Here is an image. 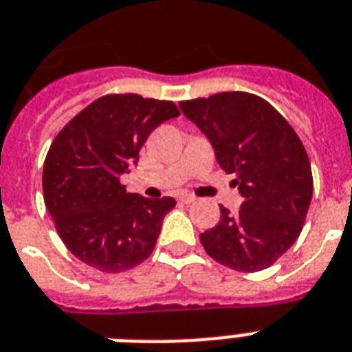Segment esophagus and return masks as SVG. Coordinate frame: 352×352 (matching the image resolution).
I'll return each mask as SVG.
<instances>
[{
	"instance_id": "34e87169",
	"label": "esophagus",
	"mask_w": 352,
	"mask_h": 352,
	"mask_svg": "<svg viewBox=\"0 0 352 352\" xmlns=\"http://www.w3.org/2000/svg\"><path fill=\"white\" fill-rule=\"evenodd\" d=\"M178 199L182 203H185V205H188V203L196 201V196H194V194H179Z\"/></svg>"
}]
</instances>
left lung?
I'll list each match as a JSON object with an SVG mask.
<instances>
[{
	"mask_svg": "<svg viewBox=\"0 0 352 352\" xmlns=\"http://www.w3.org/2000/svg\"><path fill=\"white\" fill-rule=\"evenodd\" d=\"M207 136L217 164L243 196L239 214L199 235L212 259L235 272L268 268L297 241L313 196L311 165L286 118L261 97L216 93L179 104Z\"/></svg>",
	"mask_w": 352,
	"mask_h": 352,
	"instance_id": "obj_1",
	"label": "left lung"
}]
</instances>
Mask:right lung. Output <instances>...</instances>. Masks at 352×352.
<instances>
[{"instance_id":"obj_1","label":"right lung","mask_w":352,"mask_h":352,"mask_svg":"<svg viewBox=\"0 0 352 352\" xmlns=\"http://www.w3.org/2000/svg\"><path fill=\"white\" fill-rule=\"evenodd\" d=\"M176 117L178 107L169 100L106 95L55 136L43 167L45 205L77 259L118 274L153 254L176 201L126 192L120 176L136 165L147 136Z\"/></svg>"}]
</instances>
